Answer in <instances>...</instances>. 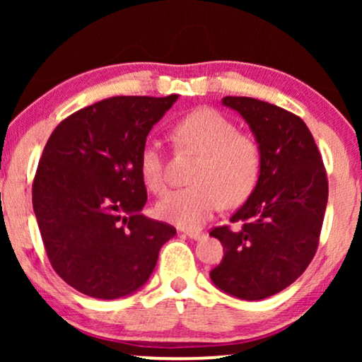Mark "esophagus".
Wrapping results in <instances>:
<instances>
[{
	"mask_svg": "<svg viewBox=\"0 0 362 362\" xmlns=\"http://www.w3.org/2000/svg\"><path fill=\"white\" fill-rule=\"evenodd\" d=\"M186 235L189 237V239H194V240H199V239H202V237H204L206 234L202 230H194V229H191V230H186Z\"/></svg>",
	"mask_w": 362,
	"mask_h": 362,
	"instance_id": "34e87169",
	"label": "esophagus"
}]
</instances>
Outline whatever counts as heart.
I'll list each match as a JSON object with an SVG mask.
<instances>
[{"label":"heart","mask_w":362,"mask_h":362,"mask_svg":"<svg viewBox=\"0 0 362 362\" xmlns=\"http://www.w3.org/2000/svg\"><path fill=\"white\" fill-rule=\"evenodd\" d=\"M180 150L192 151L197 161L191 173L194 185L176 189L158 202L163 221L185 229L204 224L224 202L237 207L249 199L259 182L262 150L255 136L239 132L229 117L214 108H196L173 125ZM140 175L153 194L168 187L166 161L158 141H146L140 153Z\"/></svg>","instance_id":"1"}]
</instances>
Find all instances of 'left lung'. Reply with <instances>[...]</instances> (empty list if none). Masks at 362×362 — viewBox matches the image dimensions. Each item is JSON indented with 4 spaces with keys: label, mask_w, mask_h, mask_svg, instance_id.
I'll use <instances>...</instances> for the list:
<instances>
[{
    "label": "left lung",
    "mask_w": 362,
    "mask_h": 362,
    "mask_svg": "<svg viewBox=\"0 0 362 362\" xmlns=\"http://www.w3.org/2000/svg\"><path fill=\"white\" fill-rule=\"evenodd\" d=\"M222 103L245 118L262 150L259 182L230 226L214 227L224 259L211 280L242 300H262L293 284L320 244L328 177L315 138L298 115L250 97Z\"/></svg>",
    "instance_id": "1"
}]
</instances>
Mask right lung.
I'll use <instances>...</instances> for the list:
<instances>
[{
    "label": "right lung",
    "instance_id": "right-lung-1",
    "mask_svg": "<svg viewBox=\"0 0 362 362\" xmlns=\"http://www.w3.org/2000/svg\"><path fill=\"white\" fill-rule=\"evenodd\" d=\"M177 95H120L81 108L49 136L33 181V207L47 259L93 298L130 295L150 279L166 222L140 214L146 187L140 153Z\"/></svg>",
    "mask_w": 362,
    "mask_h": 362
}]
</instances>
